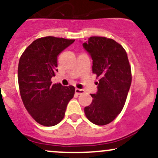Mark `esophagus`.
Wrapping results in <instances>:
<instances>
[{"label":"esophagus","instance_id":"esophagus-1","mask_svg":"<svg viewBox=\"0 0 158 158\" xmlns=\"http://www.w3.org/2000/svg\"><path fill=\"white\" fill-rule=\"evenodd\" d=\"M75 93L76 94L78 95H80L82 94H84L85 93V91L83 89H79V88H76L75 89Z\"/></svg>","mask_w":158,"mask_h":158}]
</instances>
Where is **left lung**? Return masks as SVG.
I'll use <instances>...</instances> for the list:
<instances>
[{
	"instance_id": "obj_1",
	"label": "left lung",
	"mask_w": 158,
	"mask_h": 158,
	"mask_svg": "<svg viewBox=\"0 0 158 158\" xmlns=\"http://www.w3.org/2000/svg\"><path fill=\"white\" fill-rule=\"evenodd\" d=\"M83 47L93 60L92 71L100 78L98 92L85 107L87 118L97 125L110 124L124 107L132 81L131 67L125 49L104 37H91Z\"/></svg>"
}]
</instances>
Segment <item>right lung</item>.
Here are the masks:
<instances>
[{"mask_svg": "<svg viewBox=\"0 0 158 158\" xmlns=\"http://www.w3.org/2000/svg\"><path fill=\"white\" fill-rule=\"evenodd\" d=\"M75 40L48 37L35 40L21 55L18 81L23 104L31 117L46 127L56 125L65 115L75 88L52 84L58 71L57 58Z\"/></svg>", "mask_w": 158, "mask_h": 158, "instance_id": "right-lung-1", "label": "right lung"}]
</instances>
